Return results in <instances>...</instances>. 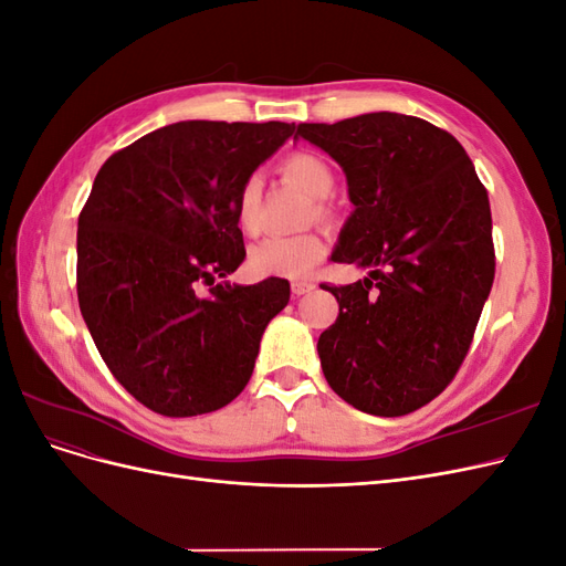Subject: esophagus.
<instances>
[{
    "mask_svg": "<svg viewBox=\"0 0 566 566\" xmlns=\"http://www.w3.org/2000/svg\"><path fill=\"white\" fill-rule=\"evenodd\" d=\"M316 285L312 283V281H295L293 283V295L295 297H302V295H306V293H312Z\"/></svg>",
    "mask_w": 566,
    "mask_h": 566,
    "instance_id": "34e87169",
    "label": "esophagus"
}]
</instances>
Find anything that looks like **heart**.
Segmentation results:
<instances>
[{
    "mask_svg": "<svg viewBox=\"0 0 566 566\" xmlns=\"http://www.w3.org/2000/svg\"><path fill=\"white\" fill-rule=\"evenodd\" d=\"M279 172L285 181L302 188L306 196L316 198L314 214L325 221L331 217L328 198L335 177L333 169L325 165L314 153H290L279 165ZM260 210H262V181L256 177H248L235 193V224L245 235H254L260 231ZM328 245H325L318 233L304 235H271L264 238L250 250V271L260 279H306L323 262Z\"/></svg>",
    "mask_w": 566,
    "mask_h": 566,
    "instance_id": "b5f03b06",
    "label": "heart"
}]
</instances>
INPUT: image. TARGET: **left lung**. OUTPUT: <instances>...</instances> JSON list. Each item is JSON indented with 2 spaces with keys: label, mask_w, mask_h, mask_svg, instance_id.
<instances>
[{
  "label": "left lung",
  "mask_w": 566,
  "mask_h": 566,
  "mask_svg": "<svg viewBox=\"0 0 566 566\" xmlns=\"http://www.w3.org/2000/svg\"><path fill=\"white\" fill-rule=\"evenodd\" d=\"M345 169L354 212L333 262L373 266L325 285L339 316L318 337L325 380L370 416L397 418L451 385L491 293V208L465 148L401 113L297 125Z\"/></svg>",
  "instance_id": "1"
}]
</instances>
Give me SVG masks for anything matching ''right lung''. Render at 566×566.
Masks as SVG:
<instances>
[{
	"instance_id": "1",
	"label": "right lung",
	"mask_w": 566,
	"mask_h": 566,
	"mask_svg": "<svg viewBox=\"0 0 566 566\" xmlns=\"http://www.w3.org/2000/svg\"><path fill=\"white\" fill-rule=\"evenodd\" d=\"M293 132L287 123L188 119L142 136L98 169L77 221L80 312L113 378L153 413H210L250 380L290 283L214 279L245 260L238 188Z\"/></svg>"
}]
</instances>
